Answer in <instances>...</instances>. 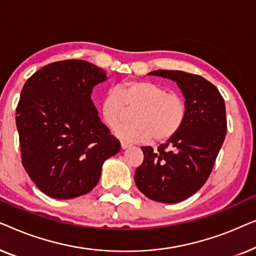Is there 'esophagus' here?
<instances>
[{"instance_id": "34e87169", "label": "esophagus", "mask_w": 256, "mask_h": 256, "mask_svg": "<svg viewBox=\"0 0 256 256\" xmlns=\"http://www.w3.org/2000/svg\"><path fill=\"white\" fill-rule=\"evenodd\" d=\"M129 146H130V144H129V143L124 142V141H121V148L122 149H127V148H129Z\"/></svg>"}]
</instances>
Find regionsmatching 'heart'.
I'll return each instance as SVG.
<instances>
[{
    "mask_svg": "<svg viewBox=\"0 0 256 256\" xmlns=\"http://www.w3.org/2000/svg\"><path fill=\"white\" fill-rule=\"evenodd\" d=\"M134 110L132 122L116 134L128 142H166L183 127L186 100L176 92L146 80H129L110 90L101 101V115L108 127L116 128Z\"/></svg>",
    "mask_w": 256,
    "mask_h": 256,
    "instance_id": "obj_1",
    "label": "heart"
}]
</instances>
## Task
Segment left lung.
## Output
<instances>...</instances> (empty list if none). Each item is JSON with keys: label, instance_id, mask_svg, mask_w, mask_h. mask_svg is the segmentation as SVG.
<instances>
[{"label": "left lung", "instance_id": "8db88e82", "mask_svg": "<svg viewBox=\"0 0 256 256\" xmlns=\"http://www.w3.org/2000/svg\"><path fill=\"white\" fill-rule=\"evenodd\" d=\"M149 74L176 82L188 113L180 130L157 152L141 146L144 160L135 171V183L152 200L174 204L191 197L208 180L227 132L225 101L200 76L168 70Z\"/></svg>", "mask_w": 256, "mask_h": 256}]
</instances>
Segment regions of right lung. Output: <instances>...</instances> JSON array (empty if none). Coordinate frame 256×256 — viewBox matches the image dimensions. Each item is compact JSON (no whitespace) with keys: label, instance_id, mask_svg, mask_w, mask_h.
<instances>
[{"label":"right lung","instance_id":"1","mask_svg":"<svg viewBox=\"0 0 256 256\" xmlns=\"http://www.w3.org/2000/svg\"><path fill=\"white\" fill-rule=\"evenodd\" d=\"M106 72L79 59L51 62L24 84L16 108L22 164L48 197L71 199L98 184L120 141L101 122L90 94Z\"/></svg>","mask_w":256,"mask_h":256}]
</instances>
